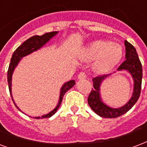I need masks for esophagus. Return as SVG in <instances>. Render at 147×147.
I'll list each match as a JSON object with an SVG mask.
<instances>
[{"instance_id": "34e87169", "label": "esophagus", "mask_w": 147, "mask_h": 147, "mask_svg": "<svg viewBox=\"0 0 147 147\" xmlns=\"http://www.w3.org/2000/svg\"><path fill=\"white\" fill-rule=\"evenodd\" d=\"M87 78V75L84 72H80L79 74H78V79L79 80H82V79H84V78Z\"/></svg>"}]
</instances>
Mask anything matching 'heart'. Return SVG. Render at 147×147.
Here are the masks:
<instances>
[{
  "instance_id": "obj_1",
  "label": "heart",
  "mask_w": 147,
  "mask_h": 147,
  "mask_svg": "<svg viewBox=\"0 0 147 147\" xmlns=\"http://www.w3.org/2000/svg\"><path fill=\"white\" fill-rule=\"evenodd\" d=\"M122 57V49L119 44L105 40L90 42L82 53L84 61H94L93 69L98 74H104L112 69Z\"/></svg>"
}]
</instances>
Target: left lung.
Instances as JSON below:
<instances>
[{"label":"left lung","instance_id":"left-lung-1","mask_svg":"<svg viewBox=\"0 0 147 147\" xmlns=\"http://www.w3.org/2000/svg\"><path fill=\"white\" fill-rule=\"evenodd\" d=\"M125 60L120 65L118 70H127L132 75L134 81V88L132 98L124 106L118 109H113L108 106L101 101L100 95V87L102 81L107 78L110 74L100 75L92 79L94 88L90 91L88 96V102L89 106L91 108L96 114L103 118H117L126 113L129 110L132 109L140 98L142 85V78H143V69L142 64L139 59L136 49L129 42L125 41Z\"/></svg>","mask_w":147,"mask_h":147}]
</instances>
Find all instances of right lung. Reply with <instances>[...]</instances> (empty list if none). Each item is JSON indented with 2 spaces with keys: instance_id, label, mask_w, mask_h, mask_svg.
<instances>
[{
  "instance_id": "1",
  "label": "right lung",
  "mask_w": 147,
  "mask_h": 147,
  "mask_svg": "<svg viewBox=\"0 0 147 147\" xmlns=\"http://www.w3.org/2000/svg\"><path fill=\"white\" fill-rule=\"evenodd\" d=\"M58 32H48L44 34L42 36H34L32 37H31L26 41H25L22 45L18 46L16 50L14 52V53L12 55L11 59V63L9 64V67H8V70H7V82H8V88H9V91L11 96L12 101L15 105V101L13 100L11 94V78H12V74L14 72V69L16 67H17L18 63H19V61L22 59V58L25 56H27L28 54L32 53L33 52L38 50L39 49L43 46L45 44L49 41V39L53 38L54 36H56ZM75 81L74 80H69L68 82L65 83L63 85L61 88V90H60V94H59V99L58 105L55 109L51 111L48 114L42 115V117H35V119H45V118H49L52 115H53L59 109V107L61 105L62 100L64 96L65 93L67 92V90H69L70 88H72L73 86H74ZM15 106H18L15 105Z\"/></svg>"
}]
</instances>
